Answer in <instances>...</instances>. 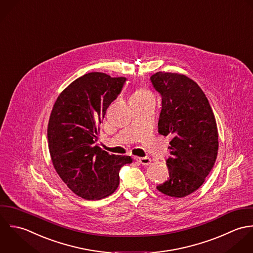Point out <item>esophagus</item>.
Listing matches in <instances>:
<instances>
[{
	"label": "esophagus",
	"mask_w": 253,
	"mask_h": 253,
	"mask_svg": "<svg viewBox=\"0 0 253 253\" xmlns=\"http://www.w3.org/2000/svg\"><path fill=\"white\" fill-rule=\"evenodd\" d=\"M136 160L143 165H149L152 162V159L150 157H137Z\"/></svg>",
	"instance_id": "34e87169"
}]
</instances>
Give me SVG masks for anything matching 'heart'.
<instances>
[{"instance_id":"b5f03b06","label":"heart","mask_w":253,"mask_h":253,"mask_svg":"<svg viewBox=\"0 0 253 253\" xmlns=\"http://www.w3.org/2000/svg\"><path fill=\"white\" fill-rule=\"evenodd\" d=\"M147 97H152L150 91H148L146 89H138L131 96V100H139V99H144Z\"/></svg>"}]
</instances>
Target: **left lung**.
<instances>
[{
  "mask_svg": "<svg viewBox=\"0 0 253 253\" xmlns=\"http://www.w3.org/2000/svg\"><path fill=\"white\" fill-rule=\"evenodd\" d=\"M151 82L162 98L158 133L172 138L166 160L169 178L156 189L184 198L202 186L217 158L214 113L200 86L185 75L156 72Z\"/></svg>",
  "mask_w": 253,
  "mask_h": 253,
  "instance_id": "left-lung-1",
  "label": "left lung"
}]
</instances>
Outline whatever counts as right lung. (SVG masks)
<instances>
[{
    "label": "right lung",
    "mask_w": 253,
    "mask_h": 253,
    "mask_svg": "<svg viewBox=\"0 0 253 253\" xmlns=\"http://www.w3.org/2000/svg\"><path fill=\"white\" fill-rule=\"evenodd\" d=\"M126 80L90 72L74 80L53 104L48 125L51 161L66 186L85 200H101L114 193L120 168L133 160L110 155L97 145L106 109Z\"/></svg>",
    "instance_id": "right-lung-1"
}]
</instances>
